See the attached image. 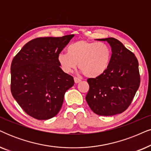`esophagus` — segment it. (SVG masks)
Segmentation results:
<instances>
[{
	"label": "esophagus",
	"mask_w": 151,
	"mask_h": 151,
	"mask_svg": "<svg viewBox=\"0 0 151 151\" xmlns=\"http://www.w3.org/2000/svg\"><path fill=\"white\" fill-rule=\"evenodd\" d=\"M74 81H75L76 83H79L81 81V80L77 77H74Z\"/></svg>",
	"instance_id": "obj_1"
}]
</instances>
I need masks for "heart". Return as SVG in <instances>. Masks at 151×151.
Returning <instances> with one entry per match:
<instances>
[{
	"instance_id": "heart-1",
	"label": "heart",
	"mask_w": 151,
	"mask_h": 151,
	"mask_svg": "<svg viewBox=\"0 0 151 151\" xmlns=\"http://www.w3.org/2000/svg\"><path fill=\"white\" fill-rule=\"evenodd\" d=\"M67 52H60L58 57L62 70L71 73L78 63V67L88 78L103 75L111 61V49L105 43L79 40L70 45Z\"/></svg>"
}]
</instances>
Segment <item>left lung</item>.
<instances>
[{"mask_svg":"<svg viewBox=\"0 0 151 151\" xmlns=\"http://www.w3.org/2000/svg\"><path fill=\"white\" fill-rule=\"evenodd\" d=\"M111 48L109 65L103 75L87 79L89 89L86 101L95 114L112 116L126 111L140 85L136 56L113 37L101 39Z\"/></svg>","mask_w":151,"mask_h":151,"instance_id":"1","label":"left lung"}]
</instances>
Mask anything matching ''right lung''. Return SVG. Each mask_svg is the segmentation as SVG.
Returning a JSON list of instances; mask_svg holds the SVG:
<instances>
[{
  "label": "right lung",
  "mask_w": 151,
  "mask_h": 151,
  "mask_svg": "<svg viewBox=\"0 0 151 151\" xmlns=\"http://www.w3.org/2000/svg\"><path fill=\"white\" fill-rule=\"evenodd\" d=\"M73 36L35 38L13 58L11 92L29 116L47 120L60 111L74 80L61 69L58 57Z\"/></svg>",
  "instance_id": "add662e5"
}]
</instances>
